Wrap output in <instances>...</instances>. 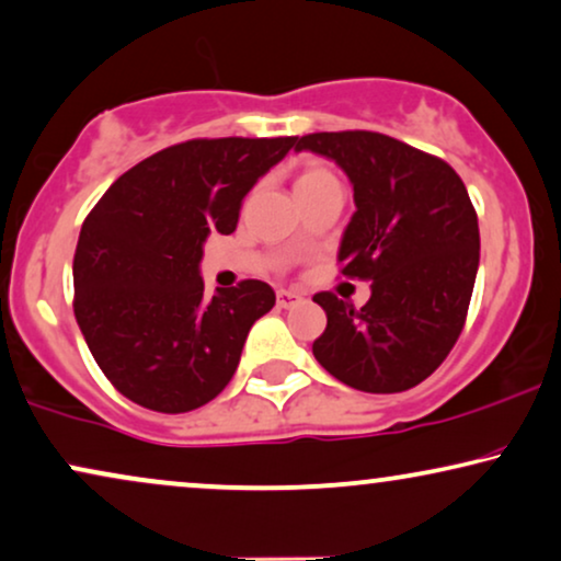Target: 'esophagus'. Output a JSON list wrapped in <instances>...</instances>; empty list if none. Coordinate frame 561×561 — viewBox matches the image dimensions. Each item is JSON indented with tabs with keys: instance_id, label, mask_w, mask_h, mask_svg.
Instances as JSON below:
<instances>
[{
	"instance_id": "esophagus-1",
	"label": "esophagus",
	"mask_w": 561,
	"mask_h": 561,
	"mask_svg": "<svg viewBox=\"0 0 561 561\" xmlns=\"http://www.w3.org/2000/svg\"><path fill=\"white\" fill-rule=\"evenodd\" d=\"M298 304H304V296L298 294V290H286V288L278 290V307L280 309H294V307H298Z\"/></svg>"
}]
</instances>
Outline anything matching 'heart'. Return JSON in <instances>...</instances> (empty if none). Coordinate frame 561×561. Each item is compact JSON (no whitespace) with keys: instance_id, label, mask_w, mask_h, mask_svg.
Instances as JSON below:
<instances>
[{"instance_id":"heart-1","label":"heart","mask_w":561,"mask_h":561,"mask_svg":"<svg viewBox=\"0 0 561 561\" xmlns=\"http://www.w3.org/2000/svg\"><path fill=\"white\" fill-rule=\"evenodd\" d=\"M334 174L330 170H324V167H317L311 164L304 170L301 174H298L296 180V187H311V185H322V183H332Z\"/></svg>"}]
</instances>
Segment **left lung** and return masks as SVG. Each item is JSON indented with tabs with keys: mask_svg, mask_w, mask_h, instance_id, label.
Instances as JSON below:
<instances>
[{
	"mask_svg": "<svg viewBox=\"0 0 561 561\" xmlns=\"http://www.w3.org/2000/svg\"><path fill=\"white\" fill-rule=\"evenodd\" d=\"M296 151L330 159L351 180L355 214L337 263L370 280L360 311L314 296L327 311L314 358L368 394L417 387L456 345L474 290L479 224L467 187L443 159L370 130L309 134Z\"/></svg>",
	"mask_w": 561,
	"mask_h": 561,
	"instance_id": "1",
	"label": "left lung"
}]
</instances>
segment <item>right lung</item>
<instances>
[{"mask_svg": "<svg viewBox=\"0 0 561 561\" xmlns=\"http://www.w3.org/2000/svg\"><path fill=\"white\" fill-rule=\"evenodd\" d=\"M296 136L195 138L121 174L84 218L75 252V314L92 358L130 402L198 410L231 381L252 324L275 307L263 280L203 296L208 234L239 208Z\"/></svg>", "mask_w": 561, "mask_h": 561, "instance_id": "right-lung-1", "label": "right lung"}]
</instances>
